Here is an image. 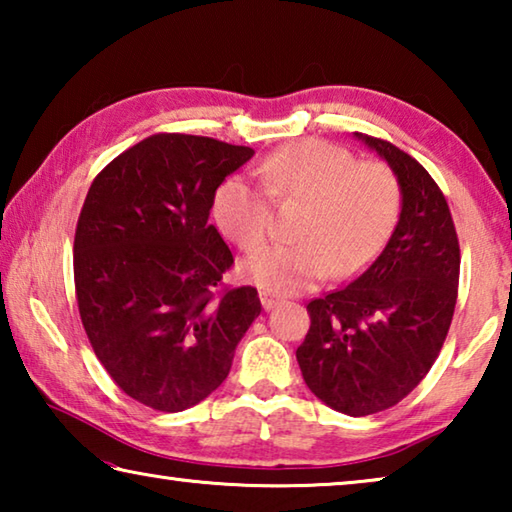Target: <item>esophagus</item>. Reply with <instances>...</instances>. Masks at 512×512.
<instances>
[{
  "label": "esophagus",
  "instance_id": "obj_1",
  "mask_svg": "<svg viewBox=\"0 0 512 512\" xmlns=\"http://www.w3.org/2000/svg\"><path fill=\"white\" fill-rule=\"evenodd\" d=\"M259 300H262V307L268 311V309H273L275 305H277V302H280V300H277L275 296H271V293H266V291H262V293H259Z\"/></svg>",
  "mask_w": 512,
  "mask_h": 512
}]
</instances>
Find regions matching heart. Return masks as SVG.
Masks as SVG:
<instances>
[{
    "instance_id": "1",
    "label": "heart",
    "mask_w": 512,
    "mask_h": 512,
    "mask_svg": "<svg viewBox=\"0 0 512 512\" xmlns=\"http://www.w3.org/2000/svg\"><path fill=\"white\" fill-rule=\"evenodd\" d=\"M255 173L267 189L230 176L216 187L214 221L241 250L262 248L271 232L273 198L305 201L296 244L271 246L250 257L244 275L266 293L291 296L323 277L357 275L391 237L402 192L395 173L377 160H357L345 146L300 140L259 160Z\"/></svg>"
}]
</instances>
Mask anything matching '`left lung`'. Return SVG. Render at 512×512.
I'll list each match as a JSON object with an SVG mask.
<instances>
[{
    "instance_id": "obj_1",
    "label": "left lung",
    "mask_w": 512,
    "mask_h": 512,
    "mask_svg": "<svg viewBox=\"0 0 512 512\" xmlns=\"http://www.w3.org/2000/svg\"><path fill=\"white\" fill-rule=\"evenodd\" d=\"M357 137L391 164L400 221L366 271L309 302L311 325L296 357L318 400L361 418L402 402L438 359L458 298L461 248L429 171L381 137Z\"/></svg>"
}]
</instances>
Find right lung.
<instances>
[{"mask_svg":"<svg viewBox=\"0 0 512 512\" xmlns=\"http://www.w3.org/2000/svg\"><path fill=\"white\" fill-rule=\"evenodd\" d=\"M253 153L155 133L85 196L74 235L81 323L112 381L149 409L178 413L216 391L262 311L255 287L223 284L235 257L207 221L216 187Z\"/></svg>","mask_w":512,"mask_h":512,"instance_id":"obj_1","label":"right lung"}]
</instances>
